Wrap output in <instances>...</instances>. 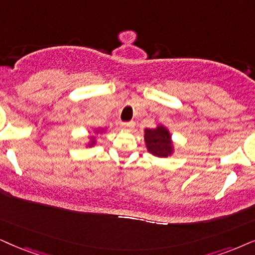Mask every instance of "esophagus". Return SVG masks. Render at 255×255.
I'll return each mask as SVG.
<instances>
[{
    "label": "esophagus",
    "mask_w": 255,
    "mask_h": 255,
    "mask_svg": "<svg viewBox=\"0 0 255 255\" xmlns=\"http://www.w3.org/2000/svg\"><path fill=\"white\" fill-rule=\"evenodd\" d=\"M121 126H122V128H125V129H130V128H133L134 126H135V122H134V121L122 122Z\"/></svg>",
    "instance_id": "obj_1"
}]
</instances>
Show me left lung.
<instances>
[{"label":"left lung","mask_w":255,"mask_h":255,"mask_svg":"<svg viewBox=\"0 0 255 255\" xmlns=\"http://www.w3.org/2000/svg\"><path fill=\"white\" fill-rule=\"evenodd\" d=\"M144 142L147 150L153 155L159 157H167L172 155L174 147L172 135L165 126L159 125L156 128L144 129Z\"/></svg>","instance_id":"left-lung-1"}]
</instances>
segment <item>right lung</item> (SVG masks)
Segmentation results:
<instances>
[{"label": "right lung", "instance_id": "1", "mask_svg": "<svg viewBox=\"0 0 255 255\" xmlns=\"http://www.w3.org/2000/svg\"><path fill=\"white\" fill-rule=\"evenodd\" d=\"M96 133H100V129L98 130V131H96ZM95 137H90V141H89V143H88V146L89 147H92V146H94V144H95Z\"/></svg>", "mask_w": 255, "mask_h": 255}]
</instances>
